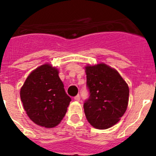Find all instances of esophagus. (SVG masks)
<instances>
[{"label":"esophagus","instance_id":"esophagus-1","mask_svg":"<svg viewBox=\"0 0 156 156\" xmlns=\"http://www.w3.org/2000/svg\"><path fill=\"white\" fill-rule=\"evenodd\" d=\"M74 100L76 101H80V95L78 94L76 95V96H75V97H74Z\"/></svg>","mask_w":156,"mask_h":156}]
</instances>
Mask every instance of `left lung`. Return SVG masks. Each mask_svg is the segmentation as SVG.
I'll list each match as a JSON object with an SVG mask.
<instances>
[{
	"label": "left lung",
	"instance_id": "1",
	"mask_svg": "<svg viewBox=\"0 0 156 156\" xmlns=\"http://www.w3.org/2000/svg\"><path fill=\"white\" fill-rule=\"evenodd\" d=\"M90 97L83 104L88 122L105 129L116 124L125 113L129 101V87L115 69L100 63L85 67Z\"/></svg>",
	"mask_w": 156,
	"mask_h": 156
}]
</instances>
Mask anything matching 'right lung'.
<instances>
[{
	"label": "right lung",
	"instance_id": "1",
	"mask_svg": "<svg viewBox=\"0 0 156 156\" xmlns=\"http://www.w3.org/2000/svg\"><path fill=\"white\" fill-rule=\"evenodd\" d=\"M20 97L30 119L47 128L55 127L61 122L71 101L58 70L50 64L39 66L28 76Z\"/></svg>",
	"mask_w": 156,
	"mask_h": 156
}]
</instances>
